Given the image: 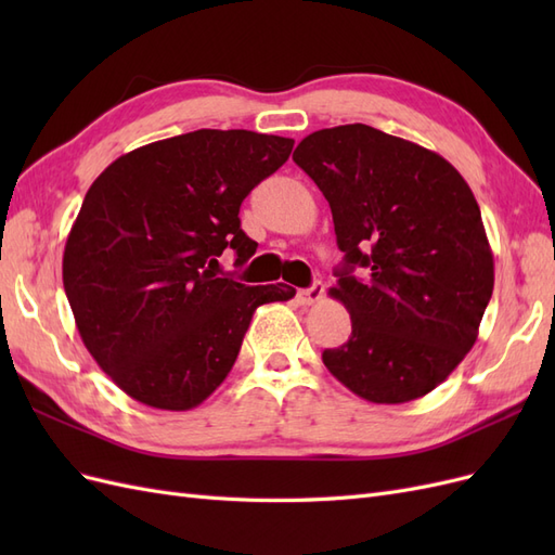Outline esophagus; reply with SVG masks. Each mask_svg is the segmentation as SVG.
Returning <instances> with one entry per match:
<instances>
[{"label":"esophagus","mask_w":555,"mask_h":555,"mask_svg":"<svg viewBox=\"0 0 555 555\" xmlns=\"http://www.w3.org/2000/svg\"><path fill=\"white\" fill-rule=\"evenodd\" d=\"M322 296H324V284L314 282L310 289H300L296 294V300L300 306H314V304H319V300H322Z\"/></svg>","instance_id":"esophagus-1"}]
</instances>
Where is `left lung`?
<instances>
[{
	"label": "left lung",
	"instance_id": "8db88e82",
	"mask_svg": "<svg viewBox=\"0 0 555 555\" xmlns=\"http://www.w3.org/2000/svg\"><path fill=\"white\" fill-rule=\"evenodd\" d=\"M294 162L326 196L345 251L328 294L351 335L324 349L328 373L377 405L430 393L477 343L493 294L473 190L433 150L359 122L312 131ZM357 264L367 281L350 275Z\"/></svg>",
	"mask_w": 555,
	"mask_h": 555
}]
</instances>
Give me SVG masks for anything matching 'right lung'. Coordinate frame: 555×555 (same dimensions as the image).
Returning a JSON list of instances; mask_svg holds the SVG:
<instances>
[{
	"label": "right lung",
	"mask_w": 555,
	"mask_h": 555,
	"mask_svg": "<svg viewBox=\"0 0 555 555\" xmlns=\"http://www.w3.org/2000/svg\"><path fill=\"white\" fill-rule=\"evenodd\" d=\"M294 139L198 129L117 157L82 201L62 280L82 345L147 408L201 405L231 373L251 314L289 300L287 284L222 275L224 249L245 263L257 243L241 204L289 159Z\"/></svg>",
	"instance_id": "right-lung-1"
}]
</instances>
